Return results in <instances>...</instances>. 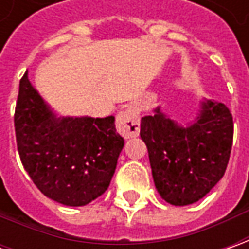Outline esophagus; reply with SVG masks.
Returning <instances> with one entry per match:
<instances>
[{
    "label": "esophagus",
    "mask_w": 249,
    "mask_h": 249,
    "mask_svg": "<svg viewBox=\"0 0 249 249\" xmlns=\"http://www.w3.org/2000/svg\"><path fill=\"white\" fill-rule=\"evenodd\" d=\"M116 129L120 136L126 139L136 137L140 133V118L137 110L133 107H127L126 109L119 112L116 118Z\"/></svg>",
    "instance_id": "1"
}]
</instances>
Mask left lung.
Returning <instances> with one entry per match:
<instances>
[{
	"label": "left lung",
	"instance_id": "1",
	"mask_svg": "<svg viewBox=\"0 0 249 249\" xmlns=\"http://www.w3.org/2000/svg\"><path fill=\"white\" fill-rule=\"evenodd\" d=\"M154 183L172 205L199 201L223 177L233 145V116L222 102H201L194 123L180 126L159 108L141 119Z\"/></svg>",
	"mask_w": 249,
	"mask_h": 249
}]
</instances>
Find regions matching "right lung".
Returning a JSON list of instances; mask_svg holds the SVG:
<instances>
[{"instance_id":"obj_1","label":"right lung","mask_w":249,"mask_h":249,"mask_svg":"<svg viewBox=\"0 0 249 249\" xmlns=\"http://www.w3.org/2000/svg\"><path fill=\"white\" fill-rule=\"evenodd\" d=\"M14 119L20 160L44 196L83 206L107 191L124 145L113 116L56 118L24 73Z\"/></svg>"}]
</instances>
